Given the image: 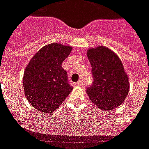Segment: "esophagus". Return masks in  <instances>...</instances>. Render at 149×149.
<instances>
[{
	"label": "esophagus",
	"mask_w": 149,
	"mask_h": 149,
	"mask_svg": "<svg viewBox=\"0 0 149 149\" xmlns=\"http://www.w3.org/2000/svg\"><path fill=\"white\" fill-rule=\"evenodd\" d=\"M76 84H77V86H81L82 84H83V81H82L81 80H79V81L76 83Z\"/></svg>",
	"instance_id": "1"
}]
</instances>
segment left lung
I'll return each mask as SVG.
<instances>
[{"label": "left lung", "instance_id": "8db88e82", "mask_svg": "<svg viewBox=\"0 0 149 149\" xmlns=\"http://www.w3.org/2000/svg\"><path fill=\"white\" fill-rule=\"evenodd\" d=\"M93 82L86 91L97 107L111 110L125 100L130 90L129 79L122 61L113 52L104 46L90 49Z\"/></svg>", "mask_w": 149, "mask_h": 149}]
</instances>
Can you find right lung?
<instances>
[{
	"label": "right lung",
	"mask_w": 149,
	"mask_h": 149,
	"mask_svg": "<svg viewBox=\"0 0 149 149\" xmlns=\"http://www.w3.org/2000/svg\"><path fill=\"white\" fill-rule=\"evenodd\" d=\"M72 47L52 43L42 47L32 58L23 78L25 95L33 107L43 113L56 110L73 89L61 63Z\"/></svg>",
	"instance_id": "add662e5"
}]
</instances>
